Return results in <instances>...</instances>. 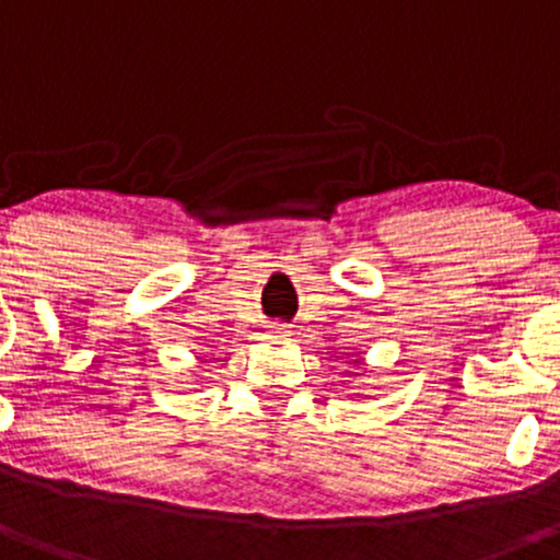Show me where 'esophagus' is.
Wrapping results in <instances>:
<instances>
[{
    "instance_id": "esophagus-1",
    "label": "esophagus",
    "mask_w": 560,
    "mask_h": 560,
    "mask_svg": "<svg viewBox=\"0 0 560 560\" xmlns=\"http://www.w3.org/2000/svg\"><path fill=\"white\" fill-rule=\"evenodd\" d=\"M272 336H275V338H285V336H288V330H285V325H275V330H272Z\"/></svg>"
}]
</instances>
